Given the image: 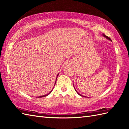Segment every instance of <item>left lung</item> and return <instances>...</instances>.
Listing matches in <instances>:
<instances>
[{
    "mask_svg": "<svg viewBox=\"0 0 129 129\" xmlns=\"http://www.w3.org/2000/svg\"><path fill=\"white\" fill-rule=\"evenodd\" d=\"M105 36V37L106 38H108V40H110V41H112V40H111V39H110V38H109V37H108V36ZM76 92H77V91H76ZM77 93H78L79 94V95H80V96H82V95H81V94H80L79 93H78V92H77Z\"/></svg>",
    "mask_w": 129,
    "mask_h": 129,
    "instance_id": "left-lung-1",
    "label": "left lung"
}]
</instances>
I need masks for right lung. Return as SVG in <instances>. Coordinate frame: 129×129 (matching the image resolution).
Listing matches in <instances>:
<instances>
[{
    "mask_svg": "<svg viewBox=\"0 0 129 129\" xmlns=\"http://www.w3.org/2000/svg\"><path fill=\"white\" fill-rule=\"evenodd\" d=\"M58 76V75H57V76ZM57 76H56V78H57ZM56 79H57V78H56ZM55 83H56V82H55ZM51 92H50V93L48 94H49L50 93H51ZM48 94H45V95H44V96H39V97H38V98H40H40H42V97H45V96H47V95H48Z\"/></svg>",
    "mask_w": 129,
    "mask_h": 129,
    "instance_id": "obj_1",
    "label": "right lung"
}]
</instances>
